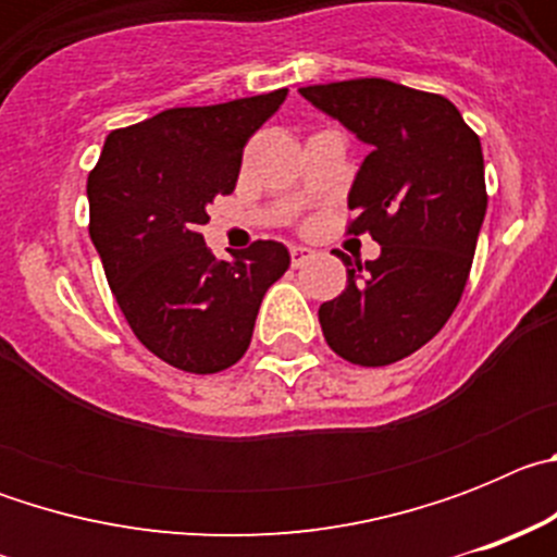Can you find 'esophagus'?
<instances>
[{"mask_svg":"<svg viewBox=\"0 0 557 557\" xmlns=\"http://www.w3.org/2000/svg\"><path fill=\"white\" fill-rule=\"evenodd\" d=\"M289 256H293L295 268H301L304 262H309V259H312L314 250L307 248V245H293V248H289Z\"/></svg>","mask_w":557,"mask_h":557,"instance_id":"esophagus-1","label":"esophagus"}]
</instances>
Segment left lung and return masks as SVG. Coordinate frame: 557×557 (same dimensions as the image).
I'll return each instance as SVG.
<instances>
[{
	"label": "left lung",
	"mask_w": 557,
	"mask_h": 557,
	"mask_svg": "<svg viewBox=\"0 0 557 557\" xmlns=\"http://www.w3.org/2000/svg\"><path fill=\"white\" fill-rule=\"evenodd\" d=\"M368 145L348 189L354 234L382 245L373 262L343 256L348 284L318 318L334 354L379 368L430 343L460 301L485 220L476 133L446 97L379 77L298 88Z\"/></svg>",
	"instance_id": "left-lung-1"
}]
</instances>
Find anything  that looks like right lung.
<instances>
[{
  "label": "right lung",
  "mask_w": 557,
  "mask_h": 557,
  "mask_svg": "<svg viewBox=\"0 0 557 557\" xmlns=\"http://www.w3.org/2000/svg\"><path fill=\"white\" fill-rule=\"evenodd\" d=\"M287 100V88L203 108H170L108 133L88 175V234L111 293L141 346L189 373L243 357L264 293L289 250L259 239L234 262L206 248L209 203L228 195L243 150Z\"/></svg>",
  "instance_id": "add662e5"
}]
</instances>
